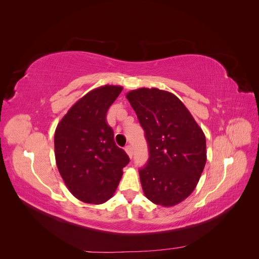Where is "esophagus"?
Instances as JSON below:
<instances>
[{
  "mask_svg": "<svg viewBox=\"0 0 259 259\" xmlns=\"http://www.w3.org/2000/svg\"><path fill=\"white\" fill-rule=\"evenodd\" d=\"M125 151H126L127 155L132 159L133 158V148L131 146H126L125 147Z\"/></svg>",
  "mask_w": 259,
  "mask_h": 259,
  "instance_id": "obj_1",
  "label": "esophagus"
}]
</instances>
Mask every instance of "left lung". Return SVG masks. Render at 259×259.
I'll list each match as a JSON object with an SVG mask.
<instances>
[{
	"label": "left lung",
	"instance_id": "1",
	"mask_svg": "<svg viewBox=\"0 0 259 259\" xmlns=\"http://www.w3.org/2000/svg\"><path fill=\"white\" fill-rule=\"evenodd\" d=\"M126 98L145 131L149 148L146 166L139 169L147 199L174 206L197 187L206 163L205 135L174 94L138 89Z\"/></svg>",
	"mask_w": 259,
	"mask_h": 259
}]
</instances>
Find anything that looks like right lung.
<instances>
[{
    "instance_id": "obj_1",
    "label": "right lung",
    "mask_w": 259,
    "mask_h": 259,
    "mask_svg": "<svg viewBox=\"0 0 259 259\" xmlns=\"http://www.w3.org/2000/svg\"><path fill=\"white\" fill-rule=\"evenodd\" d=\"M123 88L105 85L69 109L55 131V158L64 182L76 199L101 204L110 199L130 162L106 121Z\"/></svg>"
}]
</instances>
